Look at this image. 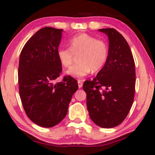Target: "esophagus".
<instances>
[{"mask_svg": "<svg viewBox=\"0 0 155 155\" xmlns=\"http://www.w3.org/2000/svg\"><path fill=\"white\" fill-rule=\"evenodd\" d=\"M82 85H83L82 81H81V80H78V86H79V88L82 87Z\"/></svg>", "mask_w": 155, "mask_h": 155, "instance_id": "34e87169", "label": "esophagus"}]
</instances>
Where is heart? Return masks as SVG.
<instances>
[{"label":"heart","instance_id":"heart-1","mask_svg":"<svg viewBox=\"0 0 155 155\" xmlns=\"http://www.w3.org/2000/svg\"><path fill=\"white\" fill-rule=\"evenodd\" d=\"M70 48H60L58 58L60 63L65 68L70 67L74 60V55L78 57L79 64L67 71L68 75L76 78H82L92 72L102 69L106 63L108 48L104 41L99 40L87 33H81L70 40Z\"/></svg>","mask_w":155,"mask_h":155}]
</instances>
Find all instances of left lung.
Here are the masks:
<instances>
[{
  "mask_svg": "<svg viewBox=\"0 0 155 155\" xmlns=\"http://www.w3.org/2000/svg\"><path fill=\"white\" fill-rule=\"evenodd\" d=\"M108 35L106 63L92 81H86L87 106L91 120L104 128L122 123L133 103L136 86L135 62L128 44L114 28L98 30Z\"/></svg>",
  "mask_w": 155,
  "mask_h": 155,
  "instance_id": "1",
  "label": "left lung"
}]
</instances>
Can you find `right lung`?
<instances>
[{
    "instance_id": "1",
    "label": "right lung",
    "mask_w": 155,
    "mask_h": 155,
    "mask_svg": "<svg viewBox=\"0 0 155 155\" xmlns=\"http://www.w3.org/2000/svg\"><path fill=\"white\" fill-rule=\"evenodd\" d=\"M63 30L45 27L27 41L19 56V95L26 114L41 127H51L66 116L72 95L78 89L75 79L62 72L58 50Z\"/></svg>"
}]
</instances>
